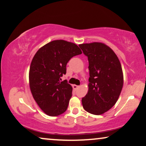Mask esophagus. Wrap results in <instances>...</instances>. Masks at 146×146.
Here are the masks:
<instances>
[{
  "label": "esophagus",
  "mask_w": 146,
  "mask_h": 146,
  "mask_svg": "<svg viewBox=\"0 0 146 146\" xmlns=\"http://www.w3.org/2000/svg\"><path fill=\"white\" fill-rule=\"evenodd\" d=\"M72 88H73V89H74V90H76L77 89H78V88H79V86H77V85H73V86H72Z\"/></svg>",
  "instance_id": "esophagus-1"
}]
</instances>
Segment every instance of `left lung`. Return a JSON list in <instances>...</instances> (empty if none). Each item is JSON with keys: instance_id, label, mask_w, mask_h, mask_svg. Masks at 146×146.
Segmentation results:
<instances>
[{"instance_id": "1", "label": "left lung", "mask_w": 146, "mask_h": 146, "mask_svg": "<svg viewBox=\"0 0 146 146\" xmlns=\"http://www.w3.org/2000/svg\"><path fill=\"white\" fill-rule=\"evenodd\" d=\"M89 62V90L82 99L84 109L99 115L112 108L123 86V74L117 56L101 43L79 45Z\"/></svg>"}]
</instances>
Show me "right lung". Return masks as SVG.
Wrapping results in <instances>:
<instances>
[{
	"instance_id": "add662e5",
	"label": "right lung",
	"mask_w": 146,
	"mask_h": 146,
	"mask_svg": "<svg viewBox=\"0 0 146 146\" xmlns=\"http://www.w3.org/2000/svg\"><path fill=\"white\" fill-rule=\"evenodd\" d=\"M82 54L74 43L56 40L40 48L33 56L29 73L30 90L37 105L45 114L56 117L68 108L72 88L67 80L66 64L73 56Z\"/></svg>"
}]
</instances>
